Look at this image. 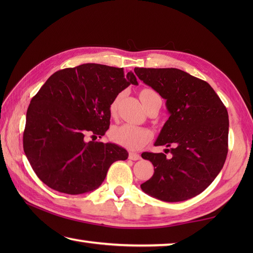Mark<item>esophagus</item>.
<instances>
[{"instance_id":"1","label":"esophagus","mask_w":253,"mask_h":253,"mask_svg":"<svg viewBox=\"0 0 253 253\" xmlns=\"http://www.w3.org/2000/svg\"><path fill=\"white\" fill-rule=\"evenodd\" d=\"M129 160H132V161H138V160H140L141 159V157L140 155H139L138 153H135V152H129Z\"/></svg>"}]
</instances>
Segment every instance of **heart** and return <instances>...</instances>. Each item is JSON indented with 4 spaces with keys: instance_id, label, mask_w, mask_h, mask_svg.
<instances>
[{
    "instance_id": "b5f03b06",
    "label": "heart",
    "mask_w": 253,
    "mask_h": 253,
    "mask_svg": "<svg viewBox=\"0 0 253 253\" xmlns=\"http://www.w3.org/2000/svg\"><path fill=\"white\" fill-rule=\"evenodd\" d=\"M155 95H158L155 91L151 89H143L140 92V100L143 105L146 106L149 100ZM118 99H120V96L115 98L111 103L110 110L112 113H114L116 110ZM111 138L113 141L123 147L135 150L143 147L151 138V133L142 127L131 125V124H123V125L113 128L111 131Z\"/></svg>"
}]
</instances>
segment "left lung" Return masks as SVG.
<instances>
[{
    "instance_id": "left-lung-1",
    "label": "left lung",
    "mask_w": 253,
    "mask_h": 253,
    "mask_svg": "<svg viewBox=\"0 0 253 253\" xmlns=\"http://www.w3.org/2000/svg\"><path fill=\"white\" fill-rule=\"evenodd\" d=\"M135 73L166 100L169 114L154 144L170 148L171 158L141 154L154 166L153 176L141 189L165 202L196 197L211 185L226 160V107L207 82L180 69L136 67Z\"/></svg>"
}]
</instances>
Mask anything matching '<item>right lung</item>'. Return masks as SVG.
Wrapping results in <instances>:
<instances>
[{
  "label": "right lung",
  "mask_w": 253,
  "mask_h": 253,
  "mask_svg": "<svg viewBox=\"0 0 253 253\" xmlns=\"http://www.w3.org/2000/svg\"><path fill=\"white\" fill-rule=\"evenodd\" d=\"M129 84L132 72L83 64L54 73L31 99L26 115L24 151L42 182L68 195L92 191L110 166L128 152L115 143L85 141L110 127V106Z\"/></svg>",
  "instance_id": "add662e5"
}]
</instances>
